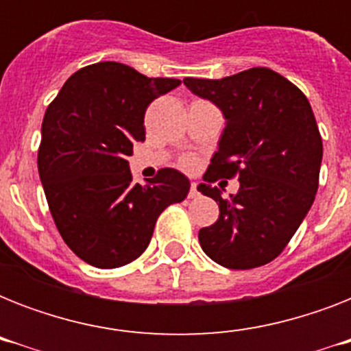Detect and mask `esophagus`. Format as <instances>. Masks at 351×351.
Masks as SVG:
<instances>
[{"label": "esophagus", "mask_w": 351, "mask_h": 351, "mask_svg": "<svg viewBox=\"0 0 351 351\" xmlns=\"http://www.w3.org/2000/svg\"><path fill=\"white\" fill-rule=\"evenodd\" d=\"M198 195H200V191H198V184H195V182H193L191 189H189V198H197Z\"/></svg>", "instance_id": "34e87169"}]
</instances>
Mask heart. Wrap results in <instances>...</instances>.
I'll return each mask as SVG.
<instances>
[{
    "label": "heart",
    "mask_w": 351,
    "mask_h": 351,
    "mask_svg": "<svg viewBox=\"0 0 351 351\" xmlns=\"http://www.w3.org/2000/svg\"><path fill=\"white\" fill-rule=\"evenodd\" d=\"M197 165L198 162L195 156H186V158L182 160V167H184L186 171H195L197 169Z\"/></svg>",
    "instance_id": "1"
}]
</instances>
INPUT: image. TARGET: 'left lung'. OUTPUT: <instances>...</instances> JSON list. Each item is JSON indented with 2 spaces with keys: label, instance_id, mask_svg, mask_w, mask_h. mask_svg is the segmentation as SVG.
I'll list each match as a JSON object with an SVG mask.
<instances>
[{
  "label": "left lung",
  "instance_id": "8db88e82",
  "mask_svg": "<svg viewBox=\"0 0 351 351\" xmlns=\"http://www.w3.org/2000/svg\"><path fill=\"white\" fill-rule=\"evenodd\" d=\"M184 85L213 101L226 129L198 191L219 204V220L198 231L204 253L230 269L277 258L310 211L319 187L322 138L308 98L267 67L222 80L186 78ZM239 176L228 201L210 184Z\"/></svg>",
  "mask_w": 351,
  "mask_h": 351
}]
</instances>
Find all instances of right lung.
Masks as SVG:
<instances>
[{
  "instance_id": "right-lung-1",
  "label": "right lung",
  "mask_w": 351,
  "mask_h": 351,
  "mask_svg": "<svg viewBox=\"0 0 351 351\" xmlns=\"http://www.w3.org/2000/svg\"><path fill=\"white\" fill-rule=\"evenodd\" d=\"M178 85L100 62L74 73L47 107L38 149L43 191L65 244L90 266L138 258L160 213L189 193V180L171 167L145 186L132 184L127 162L132 143L145 140L149 104Z\"/></svg>"
}]
</instances>
